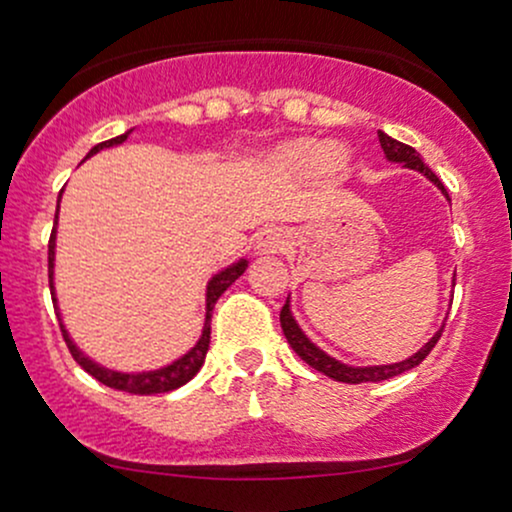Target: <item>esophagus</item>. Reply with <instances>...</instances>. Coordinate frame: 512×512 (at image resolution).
<instances>
[{"mask_svg":"<svg viewBox=\"0 0 512 512\" xmlns=\"http://www.w3.org/2000/svg\"><path fill=\"white\" fill-rule=\"evenodd\" d=\"M255 245H257V250L264 252V255H274V252L286 250V245H289V236H286L281 228L269 226V228H262V231L257 233Z\"/></svg>","mask_w":512,"mask_h":512,"instance_id":"1","label":"esophagus"}]
</instances>
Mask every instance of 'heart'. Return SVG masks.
<instances>
[{
    "label": "heart",
    "instance_id": "1",
    "mask_svg": "<svg viewBox=\"0 0 512 512\" xmlns=\"http://www.w3.org/2000/svg\"><path fill=\"white\" fill-rule=\"evenodd\" d=\"M276 166L284 173H305L310 168H320L325 173H334V170L342 168L344 156L337 146L332 144H320L313 139H296L281 146L274 156Z\"/></svg>",
    "mask_w": 512,
    "mask_h": 512
}]
</instances>
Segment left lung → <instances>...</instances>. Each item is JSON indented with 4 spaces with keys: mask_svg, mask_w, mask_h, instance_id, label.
Segmentation results:
<instances>
[{
    "mask_svg": "<svg viewBox=\"0 0 512 512\" xmlns=\"http://www.w3.org/2000/svg\"><path fill=\"white\" fill-rule=\"evenodd\" d=\"M378 139H380V146H383V151H385L387 161L404 163V168H414V170H419V173H424L426 178L431 180L433 185H436L438 190L443 192L445 197H448V190H445L443 182L438 180V175L433 173V170L428 168L424 161H421V156L416 154V151L411 149V146L402 144V142H397V139H392V137H387L385 132H378ZM448 199H450V197H448ZM279 320H281V330H284L286 339H289L291 349L296 351V354L301 356L303 361L308 363L310 368L320 370L322 375H327V378H332V380H339V383H351V385H358V383H380V380L395 378V375H399V373H407V370L416 368V366H419L421 361H424V358H426L428 354H431L433 346L438 344L440 334H443V327H440V330H438L436 334H433L431 339H428L426 346H421V349L416 351L414 356H409L407 361L390 363V366L351 368V366H344V363H339L337 358L327 356L325 351L317 349V346H315L313 342H310L308 337H305V334L301 332V327H298V325H296V320H293V315H291V303H289V301H286V303H284V308H281Z\"/></svg>",
    "mask_w": 512,
    "mask_h": 512,
    "instance_id": "1",
    "label": "left lung"
}]
</instances>
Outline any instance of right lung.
Returning <instances> with one entry per match:
<instances>
[{
  "label": "right lung",
  "mask_w": 512,
  "mask_h": 512,
  "mask_svg": "<svg viewBox=\"0 0 512 512\" xmlns=\"http://www.w3.org/2000/svg\"><path fill=\"white\" fill-rule=\"evenodd\" d=\"M129 132H132V129H129ZM129 132L120 134V137H115V139H108V142L96 144L91 151H88L86 158H91L93 154H98V151H103V149H110V146L122 144L129 137ZM60 197H62V192H60ZM60 197H57V211H60ZM55 236H57V214H55V228H52L50 245H48L50 293H52V305H55V310H57L55 286H52V274H55ZM245 267H248V260H238L236 264H231V267L223 269V272L211 276V281L207 286V317H204L202 337H199V342L192 346L185 356L178 358V361H173L166 368L149 370V373H117V370H108V368L98 366V363H93L91 358L84 356L79 349H76V344L72 342V337H69V332L64 330L60 310H57V320H60V330H62L64 342H67V346H69V354L74 356V361L79 363V366L84 368L88 375H93L98 383L113 387V390L129 392V395H161V392L178 390L180 385L190 383V380L199 373V368H202L204 356H207V351H209V339H211V310H214V305L221 298V293L226 291L228 286H231L233 281H236L238 276L245 272Z\"/></svg>",
  "instance_id": "right-lung-1"
}]
</instances>
